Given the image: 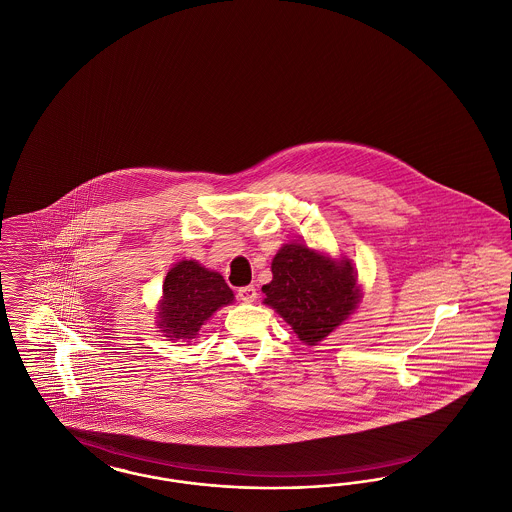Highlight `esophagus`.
Masks as SVG:
<instances>
[{
  "mask_svg": "<svg viewBox=\"0 0 512 512\" xmlns=\"http://www.w3.org/2000/svg\"><path fill=\"white\" fill-rule=\"evenodd\" d=\"M238 297L245 303H253L257 299V290H255V286H244L238 290Z\"/></svg>",
  "mask_w": 512,
  "mask_h": 512,
  "instance_id": "34e87169",
  "label": "esophagus"
}]
</instances>
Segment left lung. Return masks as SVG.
<instances>
[{
	"instance_id": "8db88e82",
	"label": "left lung",
	"mask_w": 512,
	"mask_h": 512,
	"mask_svg": "<svg viewBox=\"0 0 512 512\" xmlns=\"http://www.w3.org/2000/svg\"><path fill=\"white\" fill-rule=\"evenodd\" d=\"M272 280L263 286L265 303L284 318L297 338L317 345L349 317L359 301L357 272L303 244H286L272 259Z\"/></svg>"
}]
</instances>
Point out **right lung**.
<instances>
[{
	"label": "right lung",
	"instance_id": "add662e5",
	"mask_svg": "<svg viewBox=\"0 0 512 512\" xmlns=\"http://www.w3.org/2000/svg\"><path fill=\"white\" fill-rule=\"evenodd\" d=\"M234 301L219 272L201 267L197 261H180L167 272L157 326L171 340H194L205 320Z\"/></svg>",
	"mask_w": 512,
	"mask_h": 512
}]
</instances>
